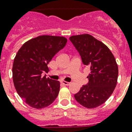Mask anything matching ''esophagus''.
<instances>
[{
  "mask_svg": "<svg viewBox=\"0 0 132 132\" xmlns=\"http://www.w3.org/2000/svg\"><path fill=\"white\" fill-rule=\"evenodd\" d=\"M61 83L64 85H70V82H66V81H61Z\"/></svg>",
  "mask_w": 132,
  "mask_h": 132,
  "instance_id": "obj_1",
  "label": "esophagus"
}]
</instances>
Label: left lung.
I'll use <instances>...</instances> for the list:
<instances>
[{
	"mask_svg": "<svg viewBox=\"0 0 132 132\" xmlns=\"http://www.w3.org/2000/svg\"><path fill=\"white\" fill-rule=\"evenodd\" d=\"M80 55L84 65L89 66L88 83L74 94L76 100L87 108H96L105 103L116 88L118 67L108 47L89 34L70 37Z\"/></svg>",
	"mask_w": 132,
	"mask_h": 132,
	"instance_id": "obj_1",
	"label": "left lung"
}]
</instances>
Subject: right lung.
Wrapping results in <instances>:
<instances>
[{"mask_svg":"<svg viewBox=\"0 0 132 132\" xmlns=\"http://www.w3.org/2000/svg\"><path fill=\"white\" fill-rule=\"evenodd\" d=\"M67 43L64 37L40 36L26 42L17 52L12 66V78L17 93L32 108H45L58 96L60 82L42 77L47 64Z\"/></svg>","mask_w":132,"mask_h":132,"instance_id":"add662e5","label":"right lung"}]
</instances>
